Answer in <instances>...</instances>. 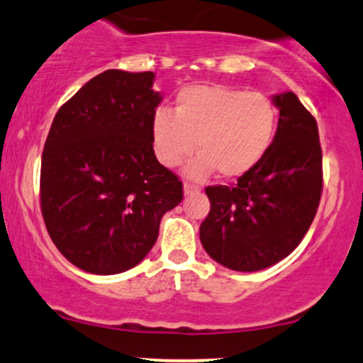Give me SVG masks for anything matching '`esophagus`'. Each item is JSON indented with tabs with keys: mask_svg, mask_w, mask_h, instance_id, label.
I'll use <instances>...</instances> for the list:
<instances>
[{
	"mask_svg": "<svg viewBox=\"0 0 363 363\" xmlns=\"http://www.w3.org/2000/svg\"><path fill=\"white\" fill-rule=\"evenodd\" d=\"M199 186L197 185H194V183H189L186 182L185 185H183V192H185V195H192V194H195V192H199Z\"/></svg>",
	"mask_w": 363,
	"mask_h": 363,
	"instance_id": "obj_1",
	"label": "esophagus"
}]
</instances>
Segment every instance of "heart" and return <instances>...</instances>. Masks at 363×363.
I'll list each match as a JSON object with an SVG mask.
<instances>
[{
    "label": "heart",
    "mask_w": 363,
    "mask_h": 363,
    "mask_svg": "<svg viewBox=\"0 0 363 363\" xmlns=\"http://www.w3.org/2000/svg\"><path fill=\"white\" fill-rule=\"evenodd\" d=\"M278 111L269 97L218 84L186 85L174 97L173 111L152 116L157 160L174 168L194 152L186 173L203 178L213 169L223 178L242 177L266 156L274 137Z\"/></svg>",
    "instance_id": "b5f03b06"
}]
</instances>
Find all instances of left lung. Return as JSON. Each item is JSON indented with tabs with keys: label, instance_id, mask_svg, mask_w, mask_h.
<instances>
[{
	"label": "left lung",
	"instance_id": "8db88e82",
	"mask_svg": "<svg viewBox=\"0 0 363 363\" xmlns=\"http://www.w3.org/2000/svg\"><path fill=\"white\" fill-rule=\"evenodd\" d=\"M278 130L266 156L235 185L207 186L201 242L216 262L254 272L288 257L315 218L323 194L317 121L293 92L276 94Z\"/></svg>",
	"mask_w": 363,
	"mask_h": 363
}]
</instances>
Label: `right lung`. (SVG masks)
<instances>
[{
  "mask_svg": "<svg viewBox=\"0 0 363 363\" xmlns=\"http://www.w3.org/2000/svg\"><path fill=\"white\" fill-rule=\"evenodd\" d=\"M154 73L106 70L56 113L40 162V211L52 243L92 274L135 267L183 199L156 160Z\"/></svg>",
  "mask_w": 363,
  "mask_h": 363,
  "instance_id": "obj_1",
  "label": "right lung"
}]
</instances>
